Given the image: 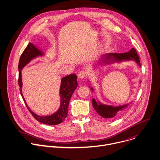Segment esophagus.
Wrapping results in <instances>:
<instances>
[{
    "mask_svg": "<svg viewBox=\"0 0 160 160\" xmlns=\"http://www.w3.org/2000/svg\"><path fill=\"white\" fill-rule=\"evenodd\" d=\"M86 75H87V73H86V71H81L78 73V78H79L80 79H84V78L86 76Z\"/></svg>",
    "mask_w": 160,
    "mask_h": 160,
    "instance_id": "34e87169",
    "label": "esophagus"
}]
</instances>
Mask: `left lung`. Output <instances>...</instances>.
Masks as SVG:
<instances>
[{
	"label": "left lung",
	"mask_w": 160,
	"mask_h": 160,
	"mask_svg": "<svg viewBox=\"0 0 160 160\" xmlns=\"http://www.w3.org/2000/svg\"><path fill=\"white\" fill-rule=\"evenodd\" d=\"M133 60L136 62L138 66L141 68V63L139 61V57L136 52V50L132 48L131 49L130 51L128 52L125 53H108L104 54L99 59L98 63H96L94 66H93L94 69H97L98 68H100L106 65H112L114 63H121L123 61H131ZM91 90L93 92L94 89L92 88L89 86ZM124 104L120 106H113V105H105L101 103L100 101L97 102L94 98L92 100V104L94 109L97 111V112L102 117L112 119L116 118L118 116L121 112L124 109H126L127 107L129 106L130 103Z\"/></svg>",
	"instance_id": "1"
}]
</instances>
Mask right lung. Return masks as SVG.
Segmentation results:
<instances>
[{"mask_svg":"<svg viewBox=\"0 0 160 160\" xmlns=\"http://www.w3.org/2000/svg\"><path fill=\"white\" fill-rule=\"evenodd\" d=\"M45 53L34 44L29 42L22 55H21L18 69H19V86L21 97L30 113L38 122L47 125H57L64 120L68 114V107L70 99L74 91L78 86L77 76L75 74H69L61 79V83L59 90L60 103L58 110L53 113L48 115H39L32 111L28 106L22 93V69L33 59L38 57H44Z\"/></svg>","mask_w":160,"mask_h":160,"instance_id":"obj_1","label":"right lung"}]
</instances>
